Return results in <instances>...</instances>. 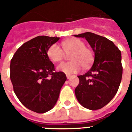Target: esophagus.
I'll list each match as a JSON object with an SVG mask.
<instances>
[{
    "label": "esophagus",
    "mask_w": 132,
    "mask_h": 132,
    "mask_svg": "<svg viewBox=\"0 0 132 132\" xmlns=\"http://www.w3.org/2000/svg\"><path fill=\"white\" fill-rule=\"evenodd\" d=\"M66 77H67V79H70V78H71V75H66Z\"/></svg>",
    "instance_id": "esophagus-1"
}]
</instances>
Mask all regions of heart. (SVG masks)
I'll list each match as a JSON object with an SVG mask.
<instances>
[{
	"instance_id": "1",
	"label": "heart",
	"mask_w": 132,
	"mask_h": 132,
	"mask_svg": "<svg viewBox=\"0 0 132 132\" xmlns=\"http://www.w3.org/2000/svg\"><path fill=\"white\" fill-rule=\"evenodd\" d=\"M62 48L57 44L50 45L47 50V56L54 63L61 62L65 57V54L69 55L71 61L63 63L57 67L59 71L67 75H71L79 72L82 68H87L93 62V52L85 46L83 41L78 38H71L65 40L61 44Z\"/></svg>"
}]
</instances>
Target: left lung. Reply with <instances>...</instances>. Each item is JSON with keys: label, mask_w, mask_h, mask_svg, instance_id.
Instances as JSON below:
<instances>
[{"label": "left lung", "mask_w": 132, "mask_h": 132, "mask_svg": "<svg viewBox=\"0 0 132 132\" xmlns=\"http://www.w3.org/2000/svg\"><path fill=\"white\" fill-rule=\"evenodd\" d=\"M87 39L94 53L90 69L78 76L75 90L79 103L87 109H101L110 102L118 90L122 77L121 52L112 41L91 32L74 35Z\"/></svg>", "instance_id": "left-lung-1"}]
</instances>
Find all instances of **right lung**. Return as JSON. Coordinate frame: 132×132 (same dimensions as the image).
I'll return each instance as SVG.
<instances>
[{
  "instance_id": "add662e5",
  "label": "right lung",
  "mask_w": 132,
  "mask_h": 132,
  "mask_svg": "<svg viewBox=\"0 0 132 132\" xmlns=\"http://www.w3.org/2000/svg\"><path fill=\"white\" fill-rule=\"evenodd\" d=\"M59 39L36 37L21 45L10 61L14 93L24 106L35 112L45 113L53 108L67 80L65 73L55 71L47 53L50 45Z\"/></svg>"
}]
</instances>
